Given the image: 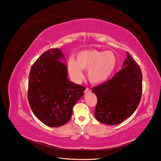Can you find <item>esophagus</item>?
Returning <instances> with one entry per match:
<instances>
[{"label": "esophagus", "instance_id": "obj_1", "mask_svg": "<svg viewBox=\"0 0 161 161\" xmlns=\"http://www.w3.org/2000/svg\"><path fill=\"white\" fill-rule=\"evenodd\" d=\"M90 91H91L90 89H89V88H88V87H86V89H85V93H87V92H90Z\"/></svg>", "mask_w": 161, "mask_h": 161}]
</instances>
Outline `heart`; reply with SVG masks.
<instances>
[{"label":"heart","instance_id":"heart-1","mask_svg":"<svg viewBox=\"0 0 161 161\" xmlns=\"http://www.w3.org/2000/svg\"><path fill=\"white\" fill-rule=\"evenodd\" d=\"M116 63V57L111 51L89 50L78 53L76 60L70 58L68 62V69L76 80H79L83 76L82 69H89V80L97 84L109 79L115 69Z\"/></svg>","mask_w":161,"mask_h":161}]
</instances>
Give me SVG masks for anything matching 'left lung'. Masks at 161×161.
<instances>
[{
  "mask_svg": "<svg viewBox=\"0 0 161 161\" xmlns=\"http://www.w3.org/2000/svg\"><path fill=\"white\" fill-rule=\"evenodd\" d=\"M121 69L111 79L92 89L97 98L95 118L108 125H116L134 114L142 97V74L127 52Z\"/></svg>",
  "mask_w": 161,
  "mask_h": 161,
  "instance_id": "1",
  "label": "left lung"
}]
</instances>
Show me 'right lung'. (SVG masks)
<instances>
[{"instance_id":"1","label":"right lung","mask_w":161,"mask_h":161,"mask_svg":"<svg viewBox=\"0 0 161 161\" xmlns=\"http://www.w3.org/2000/svg\"><path fill=\"white\" fill-rule=\"evenodd\" d=\"M60 50H48L31 68L28 101L37 118L50 127H59L71 118L73 107L84 95L85 86L70 81Z\"/></svg>"}]
</instances>
